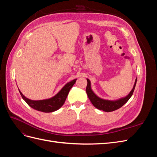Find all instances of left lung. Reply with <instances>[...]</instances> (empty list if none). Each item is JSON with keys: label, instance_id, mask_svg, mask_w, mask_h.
Returning <instances> with one entry per match:
<instances>
[{"label": "left lung", "instance_id": "1", "mask_svg": "<svg viewBox=\"0 0 157 157\" xmlns=\"http://www.w3.org/2000/svg\"><path fill=\"white\" fill-rule=\"evenodd\" d=\"M87 86H86V94L88 95V97L90 99V101L92 102L93 105L97 108L99 110H102L105 112H111L115 111L117 109L121 108L122 106H123L124 104L129 100V99L132 96L133 93H134V89L136 87V84L137 82V78L135 80V83L134 85V87H133L131 92L129 93V94L126 96L124 98H122L121 99H118L117 100H107V99H103L100 98L97 96L95 93L92 91L91 88V82H90V80L87 78Z\"/></svg>", "mask_w": 157, "mask_h": 157}]
</instances>
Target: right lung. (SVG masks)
<instances>
[{
	"label": "right lung",
	"mask_w": 157,
	"mask_h": 157,
	"mask_svg": "<svg viewBox=\"0 0 157 157\" xmlns=\"http://www.w3.org/2000/svg\"><path fill=\"white\" fill-rule=\"evenodd\" d=\"M76 80L77 79H74L66 84L62 89L54 97L46 99H42V100H31L23 96L20 90H19V92H20L22 98L33 109L44 113H51L58 110L63 105L70 90L75 84Z\"/></svg>",
	"instance_id": "right-lung-1"
}]
</instances>
